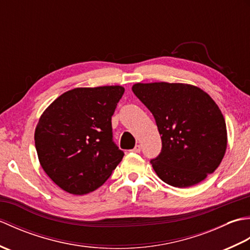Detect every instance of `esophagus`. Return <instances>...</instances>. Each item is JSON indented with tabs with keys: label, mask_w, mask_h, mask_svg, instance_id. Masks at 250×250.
<instances>
[{
	"label": "esophagus",
	"mask_w": 250,
	"mask_h": 250,
	"mask_svg": "<svg viewBox=\"0 0 250 250\" xmlns=\"http://www.w3.org/2000/svg\"><path fill=\"white\" fill-rule=\"evenodd\" d=\"M132 152H135V153H139L141 152V146L140 145H136L133 149H132Z\"/></svg>",
	"instance_id": "esophagus-1"
}]
</instances>
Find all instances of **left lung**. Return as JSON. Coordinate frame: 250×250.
Instances as JSON below:
<instances>
[{
    "label": "left lung",
    "mask_w": 250,
    "mask_h": 250,
    "mask_svg": "<svg viewBox=\"0 0 250 250\" xmlns=\"http://www.w3.org/2000/svg\"><path fill=\"white\" fill-rule=\"evenodd\" d=\"M132 91L149 109L161 135L162 150L150 163L164 183L194 186L214 173L228 144L226 121L218 105L193 84L137 83Z\"/></svg>",
    "instance_id": "obj_1"
}]
</instances>
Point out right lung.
<instances>
[{
    "mask_svg": "<svg viewBox=\"0 0 250 250\" xmlns=\"http://www.w3.org/2000/svg\"><path fill=\"white\" fill-rule=\"evenodd\" d=\"M125 88H75L61 94L40 117L34 133L42 167L57 186L75 195L92 192L125 153L113 142L111 116Z\"/></svg>",
    "mask_w": 250,
    "mask_h": 250,
    "instance_id": "1",
    "label": "right lung"
}]
</instances>
